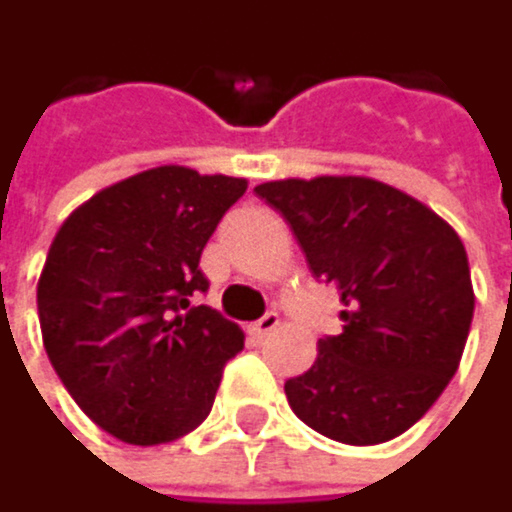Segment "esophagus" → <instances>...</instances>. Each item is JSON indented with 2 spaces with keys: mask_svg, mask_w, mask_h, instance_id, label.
Returning a JSON list of instances; mask_svg holds the SVG:
<instances>
[{
  "mask_svg": "<svg viewBox=\"0 0 512 512\" xmlns=\"http://www.w3.org/2000/svg\"><path fill=\"white\" fill-rule=\"evenodd\" d=\"M279 324H282V321H279V315H276V312H267L261 321L248 324L245 330H248V336H251V339H267V336H273V333L279 330Z\"/></svg>",
  "mask_w": 512,
  "mask_h": 512,
  "instance_id": "obj_1",
  "label": "esophagus"
}]
</instances>
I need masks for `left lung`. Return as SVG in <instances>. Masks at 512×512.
<instances>
[{
  "label": "left lung",
  "instance_id": "left-lung-1",
  "mask_svg": "<svg viewBox=\"0 0 512 512\" xmlns=\"http://www.w3.org/2000/svg\"><path fill=\"white\" fill-rule=\"evenodd\" d=\"M285 215L315 279L342 294V333L285 384L315 432L384 444L408 432L459 369L474 288L459 233L411 194L369 176L276 179L254 188Z\"/></svg>",
  "mask_w": 512,
  "mask_h": 512
}]
</instances>
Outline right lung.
I'll return each mask as SVG.
<instances>
[{"label": "right lung", "instance_id": "right-lung-1", "mask_svg": "<svg viewBox=\"0 0 512 512\" xmlns=\"http://www.w3.org/2000/svg\"><path fill=\"white\" fill-rule=\"evenodd\" d=\"M236 176L164 164L77 206L38 279L44 351L83 414L125 444H167L212 411L242 330L191 300L200 251L245 194Z\"/></svg>", "mask_w": 512, "mask_h": 512}]
</instances>
